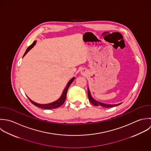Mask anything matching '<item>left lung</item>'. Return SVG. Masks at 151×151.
<instances>
[{
  "label": "left lung",
  "mask_w": 151,
  "mask_h": 151,
  "mask_svg": "<svg viewBox=\"0 0 151 151\" xmlns=\"http://www.w3.org/2000/svg\"><path fill=\"white\" fill-rule=\"evenodd\" d=\"M88 99H89L90 101L93 105H96V106H99V105H101V106H103V107H105V108H109V107H113V106H117V105H120V104H121H121H118L110 105V104H106L99 102H98V101L94 100V99L92 98V97H91V94H90V90H89L88 88Z\"/></svg>",
  "instance_id": "8db88e82"
}]
</instances>
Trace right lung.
Here are the masks:
<instances>
[{
    "instance_id": "right-lung-1",
    "label": "right lung",
    "mask_w": 151,
    "mask_h": 151,
    "mask_svg": "<svg viewBox=\"0 0 151 151\" xmlns=\"http://www.w3.org/2000/svg\"><path fill=\"white\" fill-rule=\"evenodd\" d=\"M36 43V41H35V42L27 49V50H26V52H24V55H23V57L27 54V52L29 51L35 45ZM74 77H73V78H71V79L69 81V82L68 83V84H67V85L65 88L64 90L63 93V94H62V96H61V97H60L58 100H57L56 101H55V102H52V103L48 104H37V103L35 102L34 101L31 100H30V99H29V98H28V99H29V100H30V101L33 105H35V106H37V107L43 108V109H54V108H58V107L60 106L61 105H62L64 104V101H65V99H66L67 90H68V89L70 86L71 84L72 83V82L74 81Z\"/></svg>"
}]
</instances>
